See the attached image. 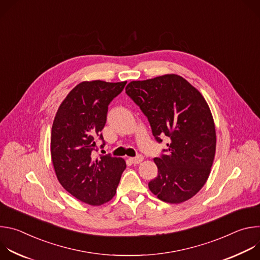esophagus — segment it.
Segmentation results:
<instances>
[{"instance_id":"obj_1","label":"esophagus","mask_w":260,"mask_h":260,"mask_svg":"<svg viewBox=\"0 0 260 260\" xmlns=\"http://www.w3.org/2000/svg\"><path fill=\"white\" fill-rule=\"evenodd\" d=\"M143 156L142 155H138V156H136V157H131L129 158V160L133 162V164H135V165H138V164H141L142 161H143Z\"/></svg>"}]
</instances>
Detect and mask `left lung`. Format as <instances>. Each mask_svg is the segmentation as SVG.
I'll return each mask as SVG.
<instances>
[{
  "label": "left lung",
  "mask_w": 260,
  "mask_h": 260,
  "mask_svg": "<svg viewBox=\"0 0 260 260\" xmlns=\"http://www.w3.org/2000/svg\"><path fill=\"white\" fill-rule=\"evenodd\" d=\"M125 92L147 116L155 139H170L167 154L154 158L158 174L148 187L169 204L188 201L206 184L216 152V129L208 103L176 74L132 81Z\"/></svg>",
  "instance_id": "left-lung-1"
}]
</instances>
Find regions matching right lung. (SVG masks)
Instances as JSON below:
<instances>
[{
    "label": "right lung",
    "instance_id": "1",
    "mask_svg": "<svg viewBox=\"0 0 260 260\" xmlns=\"http://www.w3.org/2000/svg\"><path fill=\"white\" fill-rule=\"evenodd\" d=\"M126 81H83L61 102L50 138L53 168L61 186L77 200L100 206L113 199L126 168L121 157H93L95 139L107 120L108 106ZM104 145V144H103Z\"/></svg>",
    "mask_w": 260,
    "mask_h": 260
}]
</instances>
